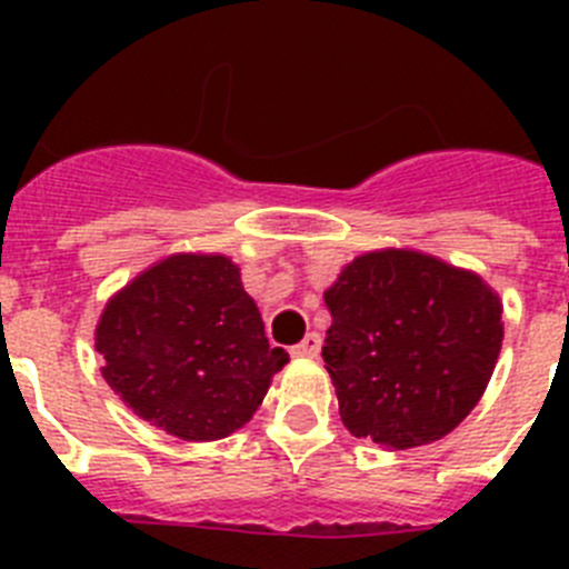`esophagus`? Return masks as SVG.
<instances>
[{
    "instance_id": "obj_1",
    "label": "esophagus",
    "mask_w": 569,
    "mask_h": 569,
    "mask_svg": "<svg viewBox=\"0 0 569 569\" xmlns=\"http://www.w3.org/2000/svg\"><path fill=\"white\" fill-rule=\"evenodd\" d=\"M321 350V336L319 333H308L305 339L299 341V345L290 347V353L299 356V359H316Z\"/></svg>"
}]
</instances>
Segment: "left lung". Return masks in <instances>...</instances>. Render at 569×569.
Returning <instances> with one entry per match:
<instances>
[{"label":"left lung","mask_w":569,"mask_h":569,"mask_svg":"<svg viewBox=\"0 0 569 569\" xmlns=\"http://www.w3.org/2000/svg\"><path fill=\"white\" fill-rule=\"evenodd\" d=\"M325 305L333 321L321 356L356 439L430 445L485 396L505 321L479 273L419 250H370L341 270Z\"/></svg>","instance_id":"1"}]
</instances>
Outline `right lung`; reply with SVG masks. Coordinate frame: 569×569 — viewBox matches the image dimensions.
<instances>
[{
  "instance_id": "right-lung-1",
  "label": "right lung",
  "mask_w": 569,
  "mask_h": 569,
  "mask_svg": "<svg viewBox=\"0 0 569 569\" xmlns=\"http://www.w3.org/2000/svg\"><path fill=\"white\" fill-rule=\"evenodd\" d=\"M102 376L139 419L182 441L248 425L288 365L222 253H173L128 281L97 325Z\"/></svg>"
}]
</instances>
